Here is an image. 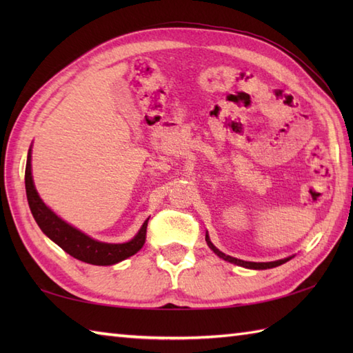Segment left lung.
I'll use <instances>...</instances> for the list:
<instances>
[{
    "label": "left lung",
    "instance_id": "obj_1",
    "mask_svg": "<svg viewBox=\"0 0 353 353\" xmlns=\"http://www.w3.org/2000/svg\"><path fill=\"white\" fill-rule=\"evenodd\" d=\"M206 243L209 245V249H211L216 256H220L221 259L228 261V262H232V264H236L239 267H244V268H252V270H267V268H273V267H277V265H282L285 264V262L290 261L292 256L290 258H285V259H279V261H273V262H250V261H243V259H236V258H232L229 256V254H224L223 252H220L216 247L211 243V239H209V235L206 234Z\"/></svg>",
    "mask_w": 353,
    "mask_h": 353
}]
</instances>
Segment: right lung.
Wrapping results in <instances>:
<instances>
[{
	"mask_svg": "<svg viewBox=\"0 0 353 353\" xmlns=\"http://www.w3.org/2000/svg\"><path fill=\"white\" fill-rule=\"evenodd\" d=\"M26 192L30 211L33 214L37 226L47 235L52 243H56L72 258L88 262L92 265H114L127 258L138 253L145 243L147 223L148 219L142 224L138 234L130 241L121 244H109L101 243L97 239L88 236L83 232L76 229L71 224L63 221L61 216L54 214L51 209L43 203L36 191V186L32 176V147L27 154L26 165Z\"/></svg>",
	"mask_w": 353,
	"mask_h": 353,
	"instance_id": "right-lung-1",
	"label": "right lung"
}]
</instances>
